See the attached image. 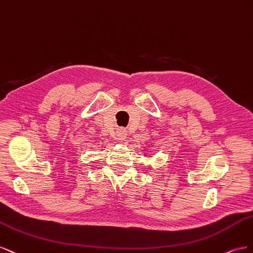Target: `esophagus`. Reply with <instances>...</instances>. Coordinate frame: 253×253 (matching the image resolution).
<instances>
[{
    "mask_svg": "<svg viewBox=\"0 0 253 253\" xmlns=\"http://www.w3.org/2000/svg\"><path fill=\"white\" fill-rule=\"evenodd\" d=\"M126 138H127V131L125 130V129H123V128L119 129L117 132V140L123 142V141H125Z\"/></svg>",
    "mask_w": 253,
    "mask_h": 253,
    "instance_id": "obj_1",
    "label": "esophagus"
}]
</instances>
